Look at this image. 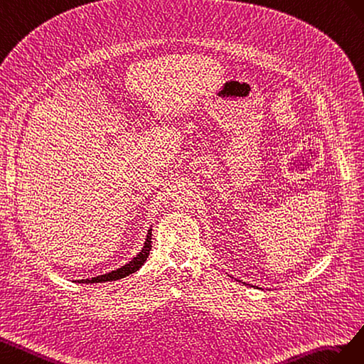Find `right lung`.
Instances as JSON below:
<instances>
[{"label":"right lung","instance_id":"obj_1","mask_svg":"<svg viewBox=\"0 0 364 364\" xmlns=\"http://www.w3.org/2000/svg\"><path fill=\"white\" fill-rule=\"evenodd\" d=\"M151 240H152V228H149L148 230V235H146V241H144V245L141 250L139 252V255L132 259V261H129L128 264H124L123 267L114 269V272L111 273H107V274H100V276H96V277H91V279H80V280H76L77 284H102V282H112V280H119L122 277H127L132 273H136L137 269L146 262V259L149 256V252H151Z\"/></svg>","mask_w":364,"mask_h":364}]
</instances>
